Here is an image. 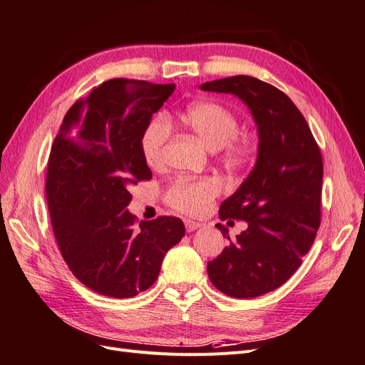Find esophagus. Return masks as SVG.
<instances>
[{"mask_svg": "<svg viewBox=\"0 0 365 365\" xmlns=\"http://www.w3.org/2000/svg\"><path fill=\"white\" fill-rule=\"evenodd\" d=\"M183 222H185V228H186V231H188V232L200 228V223L199 222H194V220H190V219H185Z\"/></svg>", "mask_w": 365, "mask_h": 365, "instance_id": "1", "label": "esophagus"}]
</instances>
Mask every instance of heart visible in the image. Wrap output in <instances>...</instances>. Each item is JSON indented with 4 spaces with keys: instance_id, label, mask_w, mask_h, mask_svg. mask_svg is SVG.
Wrapping results in <instances>:
<instances>
[{
    "instance_id": "heart-1",
    "label": "heart",
    "mask_w": 365,
    "mask_h": 365,
    "mask_svg": "<svg viewBox=\"0 0 365 365\" xmlns=\"http://www.w3.org/2000/svg\"><path fill=\"white\" fill-rule=\"evenodd\" d=\"M180 123L197 135L211 149H220L223 160L231 166H244L253 157V143L239 137V120L232 112L216 101H195L177 112ZM171 128L163 117L148 121L140 135V153L145 163L160 170L166 162V148ZM220 192V183L211 177L188 179L179 177L168 186L165 199L175 211L200 214Z\"/></svg>"
}]
</instances>
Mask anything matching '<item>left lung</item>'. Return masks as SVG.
<instances>
[{"instance_id": "obj_1", "label": "left lung", "mask_w": 365, "mask_h": 365, "mask_svg": "<svg viewBox=\"0 0 365 365\" xmlns=\"http://www.w3.org/2000/svg\"><path fill=\"white\" fill-rule=\"evenodd\" d=\"M203 91L235 93L259 130L253 171L220 205V220H245L235 240L217 223L227 248L208 262L219 292L248 299L273 292L294 274L321 225L322 155L310 126L282 91L248 76L203 83Z\"/></svg>"}]
</instances>
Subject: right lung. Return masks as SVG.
Returning a JSON list of instances; mask_svg holds the SVG:
<instances>
[{"instance_id":"right-lung-1","label":"right lung","mask_w":365,"mask_h":365,"mask_svg":"<svg viewBox=\"0 0 365 365\" xmlns=\"http://www.w3.org/2000/svg\"><path fill=\"white\" fill-rule=\"evenodd\" d=\"M174 89L108 80L76 101L53 140L46 175L53 235L72 274L103 296L145 292L185 235L179 217L138 223L126 210L130 186L153 177L140 135Z\"/></svg>"}]
</instances>
